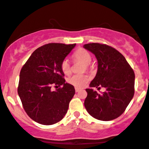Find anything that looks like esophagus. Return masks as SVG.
<instances>
[{"label": "esophagus", "instance_id": "34e87169", "mask_svg": "<svg viewBox=\"0 0 149 149\" xmlns=\"http://www.w3.org/2000/svg\"><path fill=\"white\" fill-rule=\"evenodd\" d=\"M75 90H76V92H79L80 90L79 88H75Z\"/></svg>", "mask_w": 149, "mask_h": 149}]
</instances>
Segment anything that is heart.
Here are the masks:
<instances>
[{
  "mask_svg": "<svg viewBox=\"0 0 149 149\" xmlns=\"http://www.w3.org/2000/svg\"><path fill=\"white\" fill-rule=\"evenodd\" d=\"M72 57L74 61H80L83 62V70L85 71V69L89 71H92L93 69L94 66L91 63L92 56L90 53L86 49L80 48L73 54ZM60 67L62 72L66 75H69L71 73V66L69 61L67 59H64L61 61ZM89 80V77L85 73L83 74H75L72 76L69 77L67 79V82L69 84L76 87V88H83L85 84L88 83Z\"/></svg>",
  "mask_w": 149,
  "mask_h": 149,
  "instance_id": "heart-1",
  "label": "heart"
}]
</instances>
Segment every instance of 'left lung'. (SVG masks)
Listing matches in <instances>:
<instances>
[{
	"label": "left lung",
	"instance_id": "obj_1",
	"mask_svg": "<svg viewBox=\"0 0 149 149\" xmlns=\"http://www.w3.org/2000/svg\"><path fill=\"white\" fill-rule=\"evenodd\" d=\"M83 47L93 53L98 61L96 76L90 86L106 88L102 93L86 89L84 105L90 115L109 121L122 115L134 94V72L124 56L106 44L92 42Z\"/></svg>",
	"mask_w": 149,
	"mask_h": 149
}]
</instances>
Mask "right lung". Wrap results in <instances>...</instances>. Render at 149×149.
<instances>
[{
	"label": "right lung",
	"instance_id": "obj_1",
	"mask_svg": "<svg viewBox=\"0 0 149 149\" xmlns=\"http://www.w3.org/2000/svg\"><path fill=\"white\" fill-rule=\"evenodd\" d=\"M75 45L46 44L36 49L22 66L18 95L27 115L38 123H57L67 113L75 89L65 83L60 64ZM52 86L60 88L52 91Z\"/></svg>",
	"mask_w": 149,
	"mask_h": 149
}]
</instances>
